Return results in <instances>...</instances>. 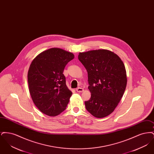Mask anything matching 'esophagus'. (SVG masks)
<instances>
[{
  "label": "esophagus",
  "instance_id": "34e87169",
  "mask_svg": "<svg viewBox=\"0 0 154 154\" xmlns=\"http://www.w3.org/2000/svg\"><path fill=\"white\" fill-rule=\"evenodd\" d=\"M76 91L78 92H82L84 91V89L82 88H78L76 89Z\"/></svg>",
  "mask_w": 154,
  "mask_h": 154
}]
</instances>
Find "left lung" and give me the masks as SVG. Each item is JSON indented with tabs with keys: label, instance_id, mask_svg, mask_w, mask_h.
I'll use <instances>...</instances> for the list:
<instances>
[{
	"label": "left lung",
	"instance_id": "1",
	"mask_svg": "<svg viewBox=\"0 0 154 154\" xmlns=\"http://www.w3.org/2000/svg\"><path fill=\"white\" fill-rule=\"evenodd\" d=\"M79 59L88 72L91 97L85 102L86 109L95 117L111 114L124 94L126 72L121 58L107 50L80 52Z\"/></svg>",
	"mask_w": 154,
	"mask_h": 154
}]
</instances>
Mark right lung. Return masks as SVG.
<instances>
[{"label": "right lung", "mask_w": 154, "mask_h": 154, "mask_svg": "<svg viewBox=\"0 0 154 154\" xmlns=\"http://www.w3.org/2000/svg\"><path fill=\"white\" fill-rule=\"evenodd\" d=\"M74 55L59 48L39 54L32 62L28 82L32 99L37 109L48 116H57L66 109L72 92L63 74Z\"/></svg>", "instance_id": "add662e5"}]
</instances>
